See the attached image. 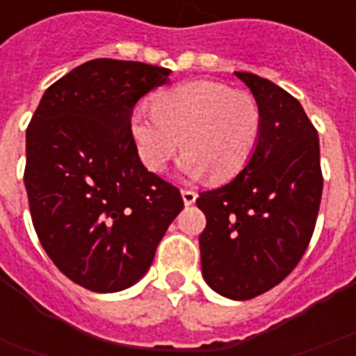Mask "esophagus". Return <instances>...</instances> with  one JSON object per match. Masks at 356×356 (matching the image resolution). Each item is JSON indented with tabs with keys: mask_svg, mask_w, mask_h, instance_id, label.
I'll use <instances>...</instances> for the list:
<instances>
[{
	"mask_svg": "<svg viewBox=\"0 0 356 356\" xmlns=\"http://www.w3.org/2000/svg\"><path fill=\"white\" fill-rule=\"evenodd\" d=\"M181 196H183V202H185V206H193L194 202H196V198H198V194L194 193V191H188V188L181 191Z\"/></svg>",
	"mask_w": 356,
	"mask_h": 356,
	"instance_id": "34e87169",
	"label": "esophagus"
}]
</instances>
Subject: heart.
I'll return each instance as SVG.
<instances>
[{"mask_svg": "<svg viewBox=\"0 0 356 356\" xmlns=\"http://www.w3.org/2000/svg\"><path fill=\"white\" fill-rule=\"evenodd\" d=\"M259 133L261 110L254 95L221 81L179 83L156 93L152 110L137 106L129 114V135L143 165L160 173L183 147L179 168L191 179L234 177L250 162Z\"/></svg>", "mask_w": 356, "mask_h": 356, "instance_id": "obj_1", "label": "heart"}]
</instances>
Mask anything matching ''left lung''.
Listing matches in <instances>:
<instances>
[{
    "mask_svg": "<svg viewBox=\"0 0 356 356\" xmlns=\"http://www.w3.org/2000/svg\"><path fill=\"white\" fill-rule=\"evenodd\" d=\"M261 110V133L246 168L231 183L206 191L196 206L202 275L211 290L246 301L280 284L313 236L321 208L318 135L288 91L250 72H236Z\"/></svg>",
    "mask_w": 356,
    "mask_h": 356,
    "instance_id": "8db88e82",
    "label": "left lung"
}]
</instances>
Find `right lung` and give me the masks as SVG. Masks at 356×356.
Wrapping results in <instances>:
<instances>
[{"label": "right lung", "mask_w": 356, "mask_h": 356, "mask_svg": "<svg viewBox=\"0 0 356 356\" xmlns=\"http://www.w3.org/2000/svg\"><path fill=\"white\" fill-rule=\"evenodd\" d=\"M170 74L89 60L43 93L26 129L24 185L38 238L63 275L97 293L140 280L183 209L177 186L143 165L129 135L137 101Z\"/></svg>", "instance_id": "1"}]
</instances>
